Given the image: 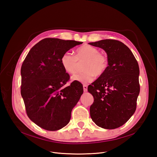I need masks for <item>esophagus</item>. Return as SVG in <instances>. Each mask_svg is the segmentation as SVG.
Listing matches in <instances>:
<instances>
[{
	"label": "esophagus",
	"mask_w": 157,
	"mask_h": 157,
	"mask_svg": "<svg viewBox=\"0 0 157 157\" xmlns=\"http://www.w3.org/2000/svg\"><path fill=\"white\" fill-rule=\"evenodd\" d=\"M83 89H84V92H87V90H88V86H87V85L84 84L83 85Z\"/></svg>",
	"instance_id": "1"
}]
</instances>
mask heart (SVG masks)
<instances>
[{
  "label": "heart",
  "mask_w": 157,
  "mask_h": 157,
  "mask_svg": "<svg viewBox=\"0 0 157 157\" xmlns=\"http://www.w3.org/2000/svg\"><path fill=\"white\" fill-rule=\"evenodd\" d=\"M61 64L65 72L75 73L79 63L83 61L82 72L74 75L71 79L73 81L87 84L94 80L95 75L100 77L107 68L108 60L105 55L99 53V50L94 46L86 45L76 50V55L65 52L61 56Z\"/></svg>",
  "instance_id": "heart-1"
}]
</instances>
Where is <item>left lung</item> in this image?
<instances>
[{
    "mask_svg": "<svg viewBox=\"0 0 157 157\" xmlns=\"http://www.w3.org/2000/svg\"><path fill=\"white\" fill-rule=\"evenodd\" d=\"M89 44L106 52L109 65L105 72L88 87L94 99L90 117L98 126L115 129L136 111L140 91L138 63L129 48L119 40L105 39Z\"/></svg>",
    "mask_w": 157,
    "mask_h": 157,
    "instance_id": "obj_1",
    "label": "left lung"
}]
</instances>
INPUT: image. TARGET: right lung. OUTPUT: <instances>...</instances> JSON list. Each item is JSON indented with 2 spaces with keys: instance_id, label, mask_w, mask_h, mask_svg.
<instances>
[{
  "instance_id": "obj_1",
  "label": "right lung",
  "mask_w": 157,
  "mask_h": 157,
  "mask_svg": "<svg viewBox=\"0 0 157 157\" xmlns=\"http://www.w3.org/2000/svg\"><path fill=\"white\" fill-rule=\"evenodd\" d=\"M82 42L46 38L36 44L21 65V94L27 115L49 131L67 125L71 111L83 94L82 84L70 79L61 64L63 54Z\"/></svg>"
}]
</instances>
